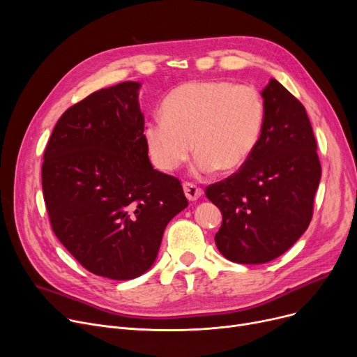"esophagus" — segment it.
<instances>
[{"label": "esophagus", "instance_id": "obj_1", "mask_svg": "<svg viewBox=\"0 0 357 357\" xmlns=\"http://www.w3.org/2000/svg\"><path fill=\"white\" fill-rule=\"evenodd\" d=\"M183 192H185V197L190 201H197L202 195V190L199 188V186H197L195 183H191V182L183 183Z\"/></svg>", "mask_w": 357, "mask_h": 357}]
</instances>
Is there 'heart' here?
I'll return each mask as SVG.
<instances>
[{"instance_id": "1", "label": "heart", "mask_w": 357, "mask_h": 357, "mask_svg": "<svg viewBox=\"0 0 357 357\" xmlns=\"http://www.w3.org/2000/svg\"><path fill=\"white\" fill-rule=\"evenodd\" d=\"M266 123V102L249 84L192 81L174 88L162 101V117L144 126V142L153 165L165 172L181 167L197 153L194 172H233L257 147Z\"/></svg>"}]
</instances>
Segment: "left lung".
I'll return each instance as SVG.
<instances>
[{
  "label": "left lung",
  "mask_w": 357,
  "mask_h": 357,
  "mask_svg": "<svg viewBox=\"0 0 357 357\" xmlns=\"http://www.w3.org/2000/svg\"><path fill=\"white\" fill-rule=\"evenodd\" d=\"M266 102L264 135L236 174L208 185L207 198L222 222L220 253L236 264H266L304 234L321 179L317 143L304 105L276 79L261 91Z\"/></svg>",
  "instance_id": "8db88e82"
}]
</instances>
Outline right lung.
Returning a JSON list of instances; mask_svg holds the SVG:
<instances>
[{"mask_svg": "<svg viewBox=\"0 0 357 357\" xmlns=\"http://www.w3.org/2000/svg\"><path fill=\"white\" fill-rule=\"evenodd\" d=\"M140 86L102 88L68 108L42 166L56 237L86 271L116 280L153 266L167 222L188 207L181 182L149 160Z\"/></svg>", "mask_w": 357, "mask_h": 357, "instance_id": "right-lung-1", "label": "right lung"}]
</instances>
